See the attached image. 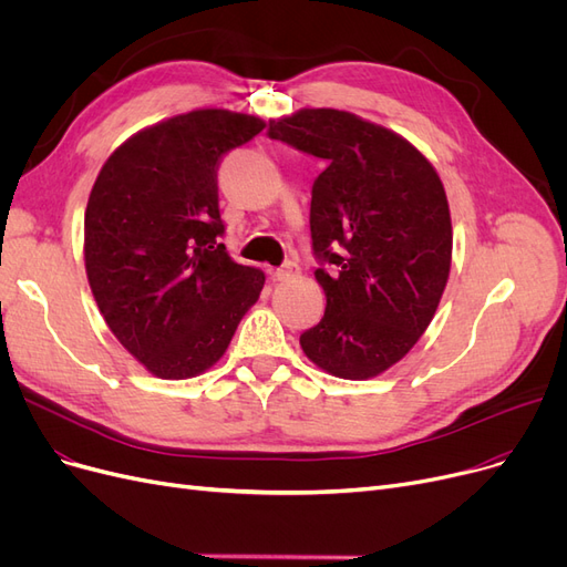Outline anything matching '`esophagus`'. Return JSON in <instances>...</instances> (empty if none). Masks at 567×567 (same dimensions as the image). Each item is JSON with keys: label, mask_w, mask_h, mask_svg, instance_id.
<instances>
[{"label": "esophagus", "mask_w": 567, "mask_h": 567, "mask_svg": "<svg viewBox=\"0 0 567 567\" xmlns=\"http://www.w3.org/2000/svg\"><path fill=\"white\" fill-rule=\"evenodd\" d=\"M297 276H299V264L297 261H285L280 268L272 270V278L280 280V282L291 280V278H297Z\"/></svg>", "instance_id": "34e87169"}]
</instances>
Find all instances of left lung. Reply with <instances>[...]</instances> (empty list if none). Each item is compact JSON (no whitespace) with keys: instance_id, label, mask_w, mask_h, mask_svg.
<instances>
[{"instance_id":"left-lung-1","label":"left lung","mask_w":567,"mask_h":567,"mask_svg":"<svg viewBox=\"0 0 567 567\" xmlns=\"http://www.w3.org/2000/svg\"><path fill=\"white\" fill-rule=\"evenodd\" d=\"M268 137L322 158L310 238L327 295L301 333L310 362L348 381L383 373L423 337L451 270L453 230L432 163L396 133L339 110H301Z\"/></svg>"}]
</instances>
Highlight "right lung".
<instances>
[{
	"mask_svg": "<svg viewBox=\"0 0 567 567\" xmlns=\"http://www.w3.org/2000/svg\"><path fill=\"white\" fill-rule=\"evenodd\" d=\"M264 121L198 110L152 125L102 165L83 221L93 297L121 346L158 379H192L226 352L264 289L230 259L217 167Z\"/></svg>",
	"mask_w": 567,
	"mask_h": 567,
	"instance_id": "1",
	"label": "right lung"
}]
</instances>
